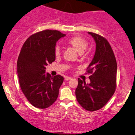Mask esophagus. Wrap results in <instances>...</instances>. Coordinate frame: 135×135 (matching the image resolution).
<instances>
[{
	"instance_id": "1",
	"label": "esophagus",
	"mask_w": 135,
	"mask_h": 135,
	"mask_svg": "<svg viewBox=\"0 0 135 135\" xmlns=\"http://www.w3.org/2000/svg\"><path fill=\"white\" fill-rule=\"evenodd\" d=\"M71 77H69V76H65V80H71Z\"/></svg>"
}]
</instances>
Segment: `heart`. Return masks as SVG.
I'll return each mask as SVG.
<instances>
[{"label":"heart","mask_w":135,"mask_h":135,"mask_svg":"<svg viewBox=\"0 0 135 135\" xmlns=\"http://www.w3.org/2000/svg\"><path fill=\"white\" fill-rule=\"evenodd\" d=\"M67 44L71 46L73 49L80 53H82L88 46L87 41L79 35H76L70 38L67 40ZM55 54L56 56H59L60 54V49L59 46L55 47Z\"/></svg>","instance_id":"b5f03b06"}]
</instances>
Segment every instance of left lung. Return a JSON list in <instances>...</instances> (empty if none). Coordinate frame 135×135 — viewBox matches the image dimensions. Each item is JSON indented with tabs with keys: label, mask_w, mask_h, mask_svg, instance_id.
I'll return each mask as SVG.
<instances>
[{
	"label": "left lung",
	"mask_w": 135,
	"mask_h": 135,
	"mask_svg": "<svg viewBox=\"0 0 135 135\" xmlns=\"http://www.w3.org/2000/svg\"><path fill=\"white\" fill-rule=\"evenodd\" d=\"M96 43L95 54L86 72L90 83L78 78L75 90L76 100L85 110L94 112L103 108L113 96L117 87V64L107 39L98 34L88 32Z\"/></svg>",
	"instance_id": "obj_1"
}]
</instances>
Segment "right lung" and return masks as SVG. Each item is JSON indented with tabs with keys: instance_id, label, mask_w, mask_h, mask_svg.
I'll return each instance as SVG.
<instances>
[{
	"instance_id": "obj_1",
	"label": "right lung",
	"mask_w": 135,
	"mask_h": 135,
	"mask_svg": "<svg viewBox=\"0 0 135 135\" xmlns=\"http://www.w3.org/2000/svg\"><path fill=\"white\" fill-rule=\"evenodd\" d=\"M65 36L58 30L37 32L27 39L20 50L17 71L19 84L27 100L36 108H48L59 96L64 77L45 73V66L55 61L56 43Z\"/></svg>"
}]
</instances>
